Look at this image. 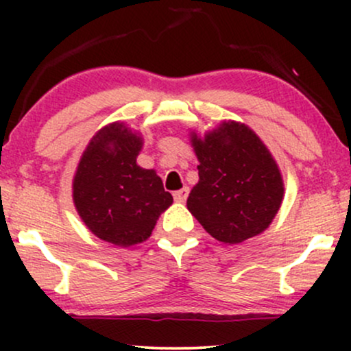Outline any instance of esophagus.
Wrapping results in <instances>:
<instances>
[{
    "instance_id": "34e87169",
    "label": "esophagus",
    "mask_w": 351,
    "mask_h": 351,
    "mask_svg": "<svg viewBox=\"0 0 351 351\" xmlns=\"http://www.w3.org/2000/svg\"><path fill=\"white\" fill-rule=\"evenodd\" d=\"M188 193H189V188L184 186V188L178 189V191L173 193V198H175V201H178V203H184L188 198Z\"/></svg>"
}]
</instances>
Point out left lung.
I'll use <instances>...</instances> for the list:
<instances>
[{
    "instance_id": "8db88e82",
    "label": "left lung",
    "mask_w": 351,
    "mask_h": 351,
    "mask_svg": "<svg viewBox=\"0 0 351 351\" xmlns=\"http://www.w3.org/2000/svg\"><path fill=\"white\" fill-rule=\"evenodd\" d=\"M199 181L186 206L215 239L239 244L269 228L284 198L276 160L247 125L223 122L204 138L193 132Z\"/></svg>"
}]
</instances>
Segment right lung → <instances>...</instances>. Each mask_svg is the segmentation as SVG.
Returning <instances> with one entry per match:
<instances>
[{"label":"right lung","instance_id":"add662e5","mask_svg":"<svg viewBox=\"0 0 351 351\" xmlns=\"http://www.w3.org/2000/svg\"><path fill=\"white\" fill-rule=\"evenodd\" d=\"M142 138L114 122L92 136L72 181V198L92 234L128 247L150 237L173 203L155 170L136 165Z\"/></svg>","mask_w":351,"mask_h":351}]
</instances>
